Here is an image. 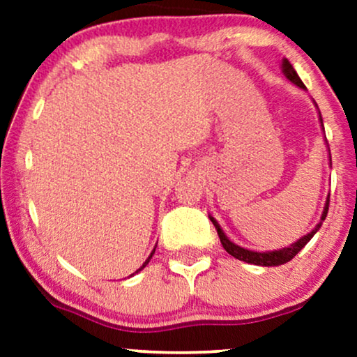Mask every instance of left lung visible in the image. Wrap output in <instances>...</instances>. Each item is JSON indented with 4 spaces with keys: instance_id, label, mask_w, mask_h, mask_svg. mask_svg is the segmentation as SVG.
<instances>
[{
    "instance_id": "obj_1",
    "label": "left lung",
    "mask_w": 357,
    "mask_h": 357,
    "mask_svg": "<svg viewBox=\"0 0 357 357\" xmlns=\"http://www.w3.org/2000/svg\"><path fill=\"white\" fill-rule=\"evenodd\" d=\"M282 68H284V73H285L287 79H289L290 82H294V84H296L297 87L305 89L304 82H302L301 79H298L297 72L294 70L292 63H290V61L287 60V59L284 60V63H282ZM321 124H322V117H321ZM327 211H329V199H327L326 208H324V213H322L321 223H319L317 227H315L314 230L309 233V235L302 236L301 240L296 241V243H292V245H290V247L282 248V250H275V252H264V253H260V252H252V250L241 248V247H238V245H235V243H233V241H230V240L227 238V235H225L223 230H221L220 225L216 223V220H215V218H211V216H210V220H211V223L215 225L216 231H218V236H220L221 245H223V248L227 250V252L230 253L231 257L238 258V260H241V261H247V264L261 265V267H277V265H284V264H287V261L292 260V258L296 257L297 253L301 252V250L304 248L307 243H309V240L312 238V236L315 235V231H317L319 228H321L322 221L326 220Z\"/></svg>"
}]
</instances>
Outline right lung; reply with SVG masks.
I'll use <instances>...</instances> for the list:
<instances>
[{"mask_svg":"<svg viewBox=\"0 0 357 357\" xmlns=\"http://www.w3.org/2000/svg\"><path fill=\"white\" fill-rule=\"evenodd\" d=\"M153 253H154V252H153ZM153 253H151V257H153ZM151 257H149V258H147V260H146V261H144V265H142V267H141V268H139V270H142V268H144V267H146V265H147V264H149V260H151ZM139 270H137V272H139Z\"/></svg>","mask_w":357,"mask_h":357,"instance_id":"1","label":"right lung"}]
</instances>
